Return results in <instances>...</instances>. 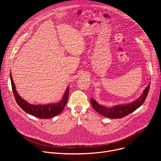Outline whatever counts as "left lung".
<instances>
[{"instance_id": "obj_1", "label": "left lung", "mask_w": 161, "mask_h": 161, "mask_svg": "<svg viewBox=\"0 0 161 161\" xmlns=\"http://www.w3.org/2000/svg\"><path fill=\"white\" fill-rule=\"evenodd\" d=\"M150 86V83H149L148 86L143 90V93L139 98L129 103L114 105L108 108L99 104L92 98L90 99V102L94 109L101 115L110 119H122L134 111L143 104L148 95Z\"/></svg>"}]
</instances>
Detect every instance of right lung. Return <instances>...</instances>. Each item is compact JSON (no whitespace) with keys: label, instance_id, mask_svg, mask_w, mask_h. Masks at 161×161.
Here are the masks:
<instances>
[{"label":"right lung","instance_id":"add662e5","mask_svg":"<svg viewBox=\"0 0 161 161\" xmlns=\"http://www.w3.org/2000/svg\"><path fill=\"white\" fill-rule=\"evenodd\" d=\"M10 78L13 94L17 104L23 110L34 117L45 119L53 118L58 115L62 111L64 106L67 104L69 86H67L62 96V98L58 103H52L46 104H32L23 99L18 93L17 90H16V88L14 83L13 80L11 73H10Z\"/></svg>","mask_w":161,"mask_h":161}]
</instances>
